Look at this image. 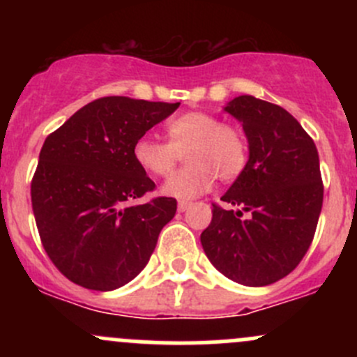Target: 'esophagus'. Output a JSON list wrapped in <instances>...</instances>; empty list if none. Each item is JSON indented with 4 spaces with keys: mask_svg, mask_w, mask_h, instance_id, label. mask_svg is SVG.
Wrapping results in <instances>:
<instances>
[{
    "mask_svg": "<svg viewBox=\"0 0 357 357\" xmlns=\"http://www.w3.org/2000/svg\"><path fill=\"white\" fill-rule=\"evenodd\" d=\"M192 207V204H190V202H178V212H186L188 211V208Z\"/></svg>",
    "mask_w": 357,
    "mask_h": 357,
    "instance_id": "obj_1",
    "label": "esophagus"
}]
</instances>
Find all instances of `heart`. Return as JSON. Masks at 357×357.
Returning a JSON list of instances; mask_svg holds the SVG:
<instances>
[{
    "label": "heart",
    "mask_w": 357,
    "mask_h": 357,
    "mask_svg": "<svg viewBox=\"0 0 357 357\" xmlns=\"http://www.w3.org/2000/svg\"><path fill=\"white\" fill-rule=\"evenodd\" d=\"M169 143L142 136L132 146L136 164L153 176H167L185 153L188 165L169 176L162 193L172 199L192 200L208 192L218 176L233 181L247 164V142L242 131L222 124L204 112H188L165 126Z\"/></svg>",
    "instance_id": "obj_1"
}]
</instances>
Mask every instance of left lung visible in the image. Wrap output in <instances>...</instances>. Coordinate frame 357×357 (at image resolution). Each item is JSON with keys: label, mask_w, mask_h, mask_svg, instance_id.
<instances>
[{"label": "left lung", "mask_w": 357, "mask_h": 357, "mask_svg": "<svg viewBox=\"0 0 357 357\" xmlns=\"http://www.w3.org/2000/svg\"><path fill=\"white\" fill-rule=\"evenodd\" d=\"M225 112L242 124L248 160L221 197L233 208L214 205L200 242L226 278L271 285L297 268L314 236L323 205L318 150L297 119L275 103L242 95Z\"/></svg>", "instance_id": "obj_1"}]
</instances>
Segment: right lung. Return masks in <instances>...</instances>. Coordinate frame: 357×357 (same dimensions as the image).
Instances as JSON below:
<instances>
[{"mask_svg": "<svg viewBox=\"0 0 357 357\" xmlns=\"http://www.w3.org/2000/svg\"><path fill=\"white\" fill-rule=\"evenodd\" d=\"M178 107L105 96L45 139L31 185L32 211L46 254L70 282L110 291L149 264L176 200L129 204L155 188L132 146Z\"/></svg>", "mask_w": 357, "mask_h": 357, "instance_id": "obj_1", "label": "right lung"}]
</instances>
